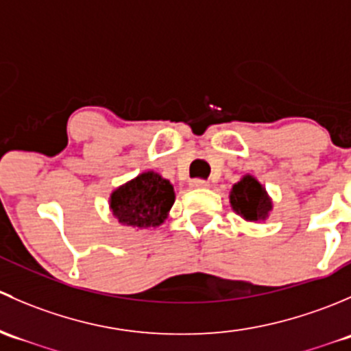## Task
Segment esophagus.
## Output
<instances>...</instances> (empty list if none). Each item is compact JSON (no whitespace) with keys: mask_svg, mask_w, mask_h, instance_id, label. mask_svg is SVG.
Returning a JSON list of instances; mask_svg holds the SVG:
<instances>
[{"mask_svg":"<svg viewBox=\"0 0 351 351\" xmlns=\"http://www.w3.org/2000/svg\"><path fill=\"white\" fill-rule=\"evenodd\" d=\"M190 185L193 186V189H205V186H208V182L207 180H202V178H195L190 182Z\"/></svg>","mask_w":351,"mask_h":351,"instance_id":"1","label":"esophagus"}]
</instances>
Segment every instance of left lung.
Instances as JSON below:
<instances>
[{"label":"left lung","instance_id":"left-lung-1","mask_svg":"<svg viewBox=\"0 0 351 351\" xmlns=\"http://www.w3.org/2000/svg\"><path fill=\"white\" fill-rule=\"evenodd\" d=\"M231 205L246 221H263L271 210V202L265 189L250 175L232 186Z\"/></svg>","mask_w":351,"mask_h":351}]
</instances>
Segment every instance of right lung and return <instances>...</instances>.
Here are the masks:
<instances>
[{
	"instance_id": "right-lung-1",
	"label": "right lung",
	"mask_w": 351,
	"mask_h": 351,
	"mask_svg": "<svg viewBox=\"0 0 351 351\" xmlns=\"http://www.w3.org/2000/svg\"><path fill=\"white\" fill-rule=\"evenodd\" d=\"M175 202L173 185L158 173L147 171L125 183L110 197V207L119 222L132 228L162 224Z\"/></svg>"
}]
</instances>
